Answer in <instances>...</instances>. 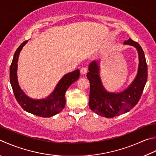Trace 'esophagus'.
Wrapping results in <instances>:
<instances>
[{
    "label": "esophagus",
    "mask_w": 156,
    "mask_h": 156,
    "mask_svg": "<svg viewBox=\"0 0 156 156\" xmlns=\"http://www.w3.org/2000/svg\"><path fill=\"white\" fill-rule=\"evenodd\" d=\"M87 68H82L80 69V73H81V74L84 75V74H87Z\"/></svg>",
    "instance_id": "34e87169"
}]
</instances>
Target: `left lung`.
Segmentation results:
<instances>
[{
	"label": "left lung",
	"instance_id": "1",
	"mask_svg": "<svg viewBox=\"0 0 156 156\" xmlns=\"http://www.w3.org/2000/svg\"><path fill=\"white\" fill-rule=\"evenodd\" d=\"M124 44L135 47L139 56V66L135 79L126 88L120 92H109L105 89L100 77V61H93L88 66L87 76L90 82L88 105L97 114L113 118L129 112L138 103L147 80V66L141 46L132 39Z\"/></svg>",
	"mask_w": 156,
	"mask_h": 156
}]
</instances>
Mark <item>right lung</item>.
Listing matches in <instances>:
<instances>
[{"instance_id": "1", "label": "right lung", "mask_w": 156, "mask_h": 156, "mask_svg": "<svg viewBox=\"0 0 156 156\" xmlns=\"http://www.w3.org/2000/svg\"><path fill=\"white\" fill-rule=\"evenodd\" d=\"M28 41H24L15 51L10 67V82L15 99L24 110L40 117L49 118L59 114L66 105V92L72 83L80 76V70L69 72L64 75L57 84L49 95L44 99L30 98L23 92L19 85L17 79V62L21 51Z\"/></svg>"}]
</instances>
